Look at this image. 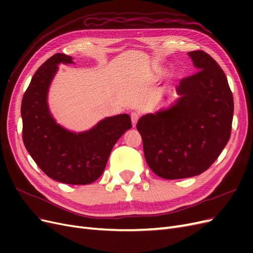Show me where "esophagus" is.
Segmentation results:
<instances>
[{"mask_svg": "<svg viewBox=\"0 0 253 253\" xmlns=\"http://www.w3.org/2000/svg\"><path fill=\"white\" fill-rule=\"evenodd\" d=\"M131 119H132L133 126H136L137 121H138V119H139V114L138 113H132L131 114Z\"/></svg>", "mask_w": 253, "mask_h": 253, "instance_id": "esophagus-1", "label": "esophagus"}]
</instances>
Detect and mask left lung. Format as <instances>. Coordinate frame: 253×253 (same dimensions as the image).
Instances as JSON below:
<instances>
[{"instance_id": "left-lung-1", "label": "left lung", "mask_w": 253, "mask_h": 253, "mask_svg": "<svg viewBox=\"0 0 253 253\" xmlns=\"http://www.w3.org/2000/svg\"><path fill=\"white\" fill-rule=\"evenodd\" d=\"M198 71L180 80L169 109L137 122L150 169L166 179L200 175L215 162L230 138L233 96L225 73L203 50L188 52Z\"/></svg>"}]
</instances>
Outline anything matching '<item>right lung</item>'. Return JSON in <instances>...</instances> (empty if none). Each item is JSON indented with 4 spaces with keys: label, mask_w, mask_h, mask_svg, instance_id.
Here are the masks:
<instances>
[{
    "label": "right lung",
    "mask_w": 253,
    "mask_h": 253,
    "mask_svg": "<svg viewBox=\"0 0 253 253\" xmlns=\"http://www.w3.org/2000/svg\"><path fill=\"white\" fill-rule=\"evenodd\" d=\"M74 63L56 53L38 68L22 99L23 142L38 167L51 179L88 185L102 175L112 149L132 127L131 117H106L88 131L75 133L57 124L47 103L48 88L58 64Z\"/></svg>",
    "instance_id": "obj_1"
}]
</instances>
